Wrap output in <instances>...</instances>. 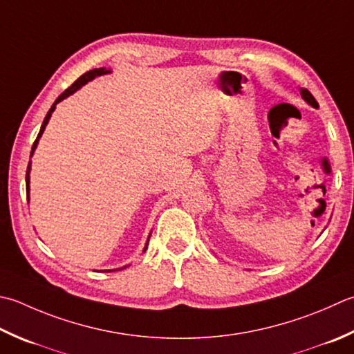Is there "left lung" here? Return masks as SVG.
<instances>
[{
	"instance_id": "8db88e82",
	"label": "left lung",
	"mask_w": 354,
	"mask_h": 354,
	"mask_svg": "<svg viewBox=\"0 0 354 354\" xmlns=\"http://www.w3.org/2000/svg\"><path fill=\"white\" fill-rule=\"evenodd\" d=\"M301 96H302V100L307 104H310L311 107H315V109L319 107V104H317V101L315 100V96L311 95L307 88H301Z\"/></svg>"
}]
</instances>
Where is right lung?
I'll use <instances>...</instances> for the list:
<instances>
[{"label": "right lung", "mask_w": 354, "mask_h": 354, "mask_svg": "<svg viewBox=\"0 0 354 354\" xmlns=\"http://www.w3.org/2000/svg\"><path fill=\"white\" fill-rule=\"evenodd\" d=\"M112 71H109V68H106V67H100V68H93V71H88V72H86L84 75H81L78 80H76L73 84L68 87V88H66L64 92H62L58 98H57V101H55L53 104H52V107H50V110H48L47 112V115H46V118H44V121H43V124H41V129H39V133H38V136H37V140H35V142H33V145H32V151H30V158L33 156V153H35V149H37V145H38V142H39V138H41V135L44 133V130H46V126H47V122H48V120H50V116H52V113H53V110L57 109V104L58 102H61L62 100H66L67 96H71V95H73L76 90H80L82 86L84 84H87L88 81H92V80H95L96 76H101V75H107V73H110ZM30 169H32V162H29V165H27V171H26V192H27V201H29V192H30ZM149 238H150V234H149ZM147 245H149V239H147V244H145V247H144V250L142 252H145L147 250ZM127 267V266H126ZM126 267H121L120 270H122V268H126ZM104 272H112V270H104Z\"/></svg>", "instance_id": "add662e5"}]
</instances>
